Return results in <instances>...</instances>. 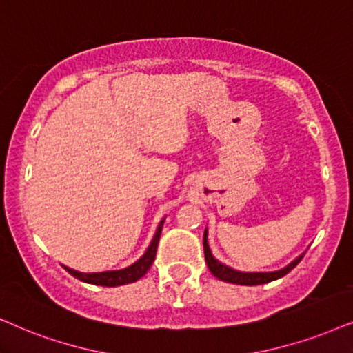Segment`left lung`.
<instances>
[{"label":"left lung","instance_id":"left-lung-1","mask_svg":"<svg viewBox=\"0 0 353 353\" xmlns=\"http://www.w3.org/2000/svg\"><path fill=\"white\" fill-rule=\"evenodd\" d=\"M203 252H205V262H207L210 272L216 276L218 280H223L226 283H236V285H262V283H269L272 280L280 279V276L287 275L290 270L295 269V267L300 264V261L303 259V256H300L292 264L285 267L282 270H276V272H238L230 269V267L223 265L221 262H218L215 257L212 256L210 252L208 243H207V231L203 234Z\"/></svg>","mask_w":353,"mask_h":353}]
</instances>
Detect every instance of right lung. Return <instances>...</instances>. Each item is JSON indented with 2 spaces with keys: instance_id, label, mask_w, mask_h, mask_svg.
Returning <instances> with one entry per match:
<instances>
[{
  "instance_id": "1",
  "label": "right lung",
  "mask_w": 353,
  "mask_h": 353,
  "mask_svg": "<svg viewBox=\"0 0 353 353\" xmlns=\"http://www.w3.org/2000/svg\"><path fill=\"white\" fill-rule=\"evenodd\" d=\"M161 230H163V221L159 223L158 231H156L153 241H151L148 251L145 252V256L140 259V261L135 262V264L127 267L123 270H110V272H101V274H81V272H77L70 267H65L66 270L70 272L71 275L77 276L78 280L86 283H92V285H101V287H119V285H127V283H133L137 280H140L146 272L150 270L151 264H153L154 257H156V249H158V243H159V236H161Z\"/></svg>"
}]
</instances>
